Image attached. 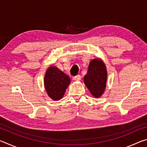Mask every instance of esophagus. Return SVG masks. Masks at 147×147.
<instances>
[{"label":"esophagus","instance_id":"obj_1","mask_svg":"<svg viewBox=\"0 0 147 147\" xmlns=\"http://www.w3.org/2000/svg\"><path fill=\"white\" fill-rule=\"evenodd\" d=\"M80 79H81V76L79 75V74H78V75H76L74 77V80L76 81H79Z\"/></svg>","mask_w":147,"mask_h":147}]
</instances>
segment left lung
I'll list each match as a JSON object with an SVG mask.
<instances>
[{
	"label": "left lung",
	"instance_id": "left-lung-1",
	"mask_svg": "<svg viewBox=\"0 0 147 147\" xmlns=\"http://www.w3.org/2000/svg\"><path fill=\"white\" fill-rule=\"evenodd\" d=\"M106 80L105 65L100 59H93L89 64L88 73L84 76V83L94 97L98 98L103 94Z\"/></svg>",
	"mask_w": 147,
	"mask_h": 147
}]
</instances>
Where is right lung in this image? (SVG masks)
<instances>
[{
	"label": "right lung",
	"mask_w": 147,
	"mask_h": 147,
	"mask_svg": "<svg viewBox=\"0 0 147 147\" xmlns=\"http://www.w3.org/2000/svg\"><path fill=\"white\" fill-rule=\"evenodd\" d=\"M70 82V78L58 68L50 67L45 76V88L50 97L58 100L63 97Z\"/></svg>",
	"instance_id": "add662e5"
}]
</instances>
